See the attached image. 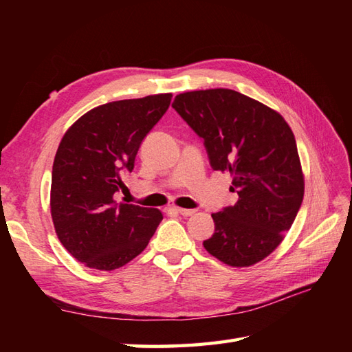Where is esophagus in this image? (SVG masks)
<instances>
[{
  "label": "esophagus",
  "instance_id": "1",
  "mask_svg": "<svg viewBox=\"0 0 352 352\" xmlns=\"http://www.w3.org/2000/svg\"><path fill=\"white\" fill-rule=\"evenodd\" d=\"M174 210L182 216H192L195 213V210H192V208H182V207H174Z\"/></svg>",
  "mask_w": 352,
  "mask_h": 352
}]
</instances>
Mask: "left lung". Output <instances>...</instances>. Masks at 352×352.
Returning <instances> with one entry per match:
<instances>
[{"mask_svg":"<svg viewBox=\"0 0 352 352\" xmlns=\"http://www.w3.org/2000/svg\"><path fill=\"white\" fill-rule=\"evenodd\" d=\"M172 107L203 139L213 170L233 175L234 206L213 213L204 248L243 267L267 257L294 223L304 197L295 136L280 113L231 89L175 96Z\"/></svg>","mask_w":352,"mask_h":352,"instance_id":"obj_1","label":"left lung"}]
</instances>
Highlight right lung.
Masks as SVG:
<instances>
[{"mask_svg": "<svg viewBox=\"0 0 352 352\" xmlns=\"http://www.w3.org/2000/svg\"><path fill=\"white\" fill-rule=\"evenodd\" d=\"M170 94L102 104L65 133L51 177L58 241L87 267L113 271L146 248L163 219L157 208L118 203L142 140L166 113Z\"/></svg>", "mask_w": 352, "mask_h": 352, "instance_id": "add662e5", "label": "right lung"}]
</instances>
